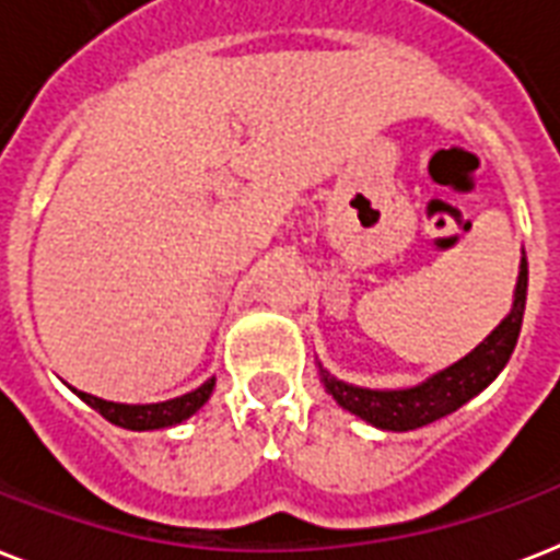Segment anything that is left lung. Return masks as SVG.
Returning <instances> with one entry per match:
<instances>
[{"label": "left lung", "mask_w": 560, "mask_h": 560, "mask_svg": "<svg viewBox=\"0 0 560 560\" xmlns=\"http://www.w3.org/2000/svg\"><path fill=\"white\" fill-rule=\"evenodd\" d=\"M526 281H529V270H526V258H521L515 302H512V311L506 313V319L494 327L475 351L457 359L454 365L438 371L434 376H429L425 383L399 390H374L348 385L327 374V371H322L327 394H334V399L345 411L357 413L359 420L371 422V425L385 431L422 429V425L440 420L445 413L457 411L501 374L512 351H515L517 334H521V325H524Z\"/></svg>", "instance_id": "1"}]
</instances>
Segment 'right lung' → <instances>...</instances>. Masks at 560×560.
<instances>
[{
	"instance_id": "obj_1",
	"label": "right lung",
	"mask_w": 560,
	"mask_h": 560,
	"mask_svg": "<svg viewBox=\"0 0 560 560\" xmlns=\"http://www.w3.org/2000/svg\"><path fill=\"white\" fill-rule=\"evenodd\" d=\"M215 388V380H207L201 388L189 390L184 397L166 399V402H149V406H126V402H108V399L91 397L85 390H77V397L89 402L97 413H103L108 422H115L120 429L131 431H152V429H170L177 422L189 420L198 408L203 406Z\"/></svg>"
}]
</instances>
